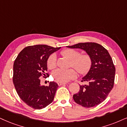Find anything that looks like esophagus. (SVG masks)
I'll return each mask as SVG.
<instances>
[{
    "label": "esophagus",
    "instance_id": "1",
    "mask_svg": "<svg viewBox=\"0 0 127 127\" xmlns=\"http://www.w3.org/2000/svg\"><path fill=\"white\" fill-rule=\"evenodd\" d=\"M65 84H66V83H64V82H58V85L59 86L65 85Z\"/></svg>",
    "mask_w": 127,
    "mask_h": 127
}]
</instances>
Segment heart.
Returning a JSON list of instances; mask_svg holds the SVG:
<instances>
[{"label":"heart","instance_id":"1","mask_svg":"<svg viewBox=\"0 0 127 127\" xmlns=\"http://www.w3.org/2000/svg\"><path fill=\"white\" fill-rule=\"evenodd\" d=\"M61 55L71 61V65L81 74H85L92 65V60L88 54L79 55V52L75 49H66L61 52ZM56 58L55 55H51L47 60V66L49 69H54L56 66ZM77 73L73 69L64 70L58 69L52 73L55 81L61 82H67L76 78Z\"/></svg>","mask_w":127,"mask_h":127}]
</instances>
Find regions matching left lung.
Returning a JSON list of instances; mask_svg holds the SVG:
<instances>
[{"label":"left lung","instance_id":"obj_1","mask_svg":"<svg viewBox=\"0 0 127 127\" xmlns=\"http://www.w3.org/2000/svg\"><path fill=\"white\" fill-rule=\"evenodd\" d=\"M68 48L85 51L92 60L91 66L82 78L80 90L73 95L75 102L84 107H95L106 99L114 87L115 68L108 52L102 45L94 42L79 43Z\"/></svg>","mask_w":127,"mask_h":127}]
</instances>
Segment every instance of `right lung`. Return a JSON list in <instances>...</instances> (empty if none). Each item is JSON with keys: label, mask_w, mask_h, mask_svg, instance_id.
Wrapping results in <instances>:
<instances>
[{"label": "right lung", "mask_w": 127, "mask_h": 127, "mask_svg": "<svg viewBox=\"0 0 127 127\" xmlns=\"http://www.w3.org/2000/svg\"><path fill=\"white\" fill-rule=\"evenodd\" d=\"M46 45L26 47L19 54L13 64V82L21 99L35 109L44 108L52 102L58 85L50 82L48 86L40 85L39 78L46 77L47 60L52 54L58 51Z\"/></svg>", "instance_id": "right-lung-1"}]
</instances>
